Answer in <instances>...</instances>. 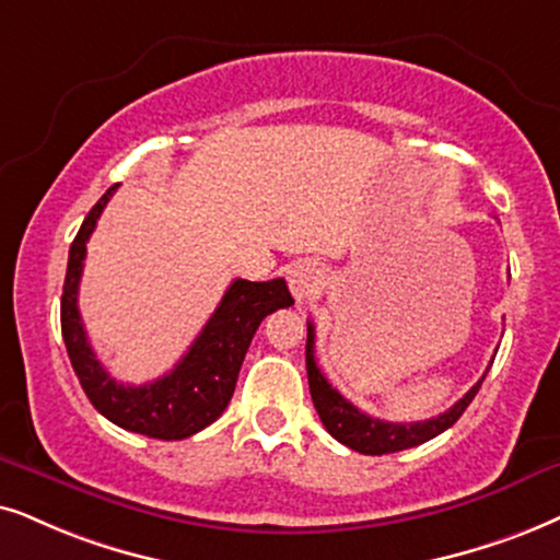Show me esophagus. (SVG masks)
Segmentation results:
<instances>
[{
    "instance_id": "1",
    "label": "esophagus",
    "mask_w": 560,
    "mask_h": 560,
    "mask_svg": "<svg viewBox=\"0 0 560 560\" xmlns=\"http://www.w3.org/2000/svg\"><path fill=\"white\" fill-rule=\"evenodd\" d=\"M287 281L296 300H307L323 287V268L315 260H296V264L289 266Z\"/></svg>"
}]
</instances>
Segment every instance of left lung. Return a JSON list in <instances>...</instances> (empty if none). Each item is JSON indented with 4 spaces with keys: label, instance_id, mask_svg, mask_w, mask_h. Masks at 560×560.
I'll return each instance as SVG.
<instances>
[{
    "label": "left lung",
    "instance_id": "1",
    "mask_svg": "<svg viewBox=\"0 0 560 560\" xmlns=\"http://www.w3.org/2000/svg\"><path fill=\"white\" fill-rule=\"evenodd\" d=\"M307 380H310V395H313L315 410L320 416L323 427L328 429V434L338 442L351 447L353 452H362V455H390V452H400L416 444L429 442L442 431H447L459 416L465 413V408L470 406L476 393L483 385L486 374L480 377L468 393L459 398L455 406L444 413L434 416L429 421H416V423H393L366 416L364 410H359L353 402L343 398L336 387L325 380L320 366L315 362V325L307 323Z\"/></svg>",
    "mask_w": 560,
    "mask_h": 560
}]
</instances>
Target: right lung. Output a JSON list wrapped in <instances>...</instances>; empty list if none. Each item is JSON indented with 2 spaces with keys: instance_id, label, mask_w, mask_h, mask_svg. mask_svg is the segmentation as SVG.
I'll return each instance as SVG.
<instances>
[{
  "instance_id": "right-lung-1",
  "label": "right lung",
  "mask_w": 560,
  "mask_h": 560,
  "mask_svg": "<svg viewBox=\"0 0 560 560\" xmlns=\"http://www.w3.org/2000/svg\"><path fill=\"white\" fill-rule=\"evenodd\" d=\"M116 186L105 190L101 201L84 217L72 247H69L67 279L61 294V336L67 343L69 362L80 385L105 419L133 434L152 439H186L214 423L235 393L240 366L256 336L260 320L276 310L294 304L284 279L245 281L235 279L222 302L190 343L186 357L160 380L147 385H124L105 372L84 332L77 292L88 256V240L101 219L105 203L116 194Z\"/></svg>"
}]
</instances>
